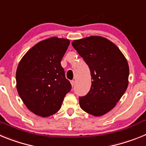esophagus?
Segmentation results:
<instances>
[{
    "label": "esophagus",
    "mask_w": 146,
    "mask_h": 146,
    "mask_svg": "<svg viewBox=\"0 0 146 146\" xmlns=\"http://www.w3.org/2000/svg\"><path fill=\"white\" fill-rule=\"evenodd\" d=\"M70 82H71V85H72V87H74V84H75V81H74V80H72Z\"/></svg>",
    "instance_id": "esophagus-1"
}]
</instances>
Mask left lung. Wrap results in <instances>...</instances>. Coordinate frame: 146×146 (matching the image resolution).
Listing matches in <instances>:
<instances>
[{"label":"left lung","mask_w":146,"mask_h":146,"mask_svg":"<svg viewBox=\"0 0 146 146\" xmlns=\"http://www.w3.org/2000/svg\"><path fill=\"white\" fill-rule=\"evenodd\" d=\"M72 44L88 66L92 80L87 95L79 98L80 106L102 116L116 105L128 87V62L116 45L104 37L91 36Z\"/></svg>","instance_id":"obj_1"}]
</instances>
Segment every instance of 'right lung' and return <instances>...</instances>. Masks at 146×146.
I'll use <instances>...</instances> for the list:
<instances>
[{
  "mask_svg": "<svg viewBox=\"0 0 146 146\" xmlns=\"http://www.w3.org/2000/svg\"><path fill=\"white\" fill-rule=\"evenodd\" d=\"M67 38L41 41L22 58L16 72L17 90L30 111L48 117L60 109L72 86L60 61L69 45Z\"/></svg>",
  "mask_w": 146,
  "mask_h": 146,
  "instance_id": "right-lung-1",
  "label": "right lung"
}]
</instances>
